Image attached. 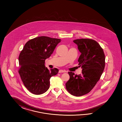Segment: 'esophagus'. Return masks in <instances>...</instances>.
Listing matches in <instances>:
<instances>
[{
	"mask_svg": "<svg viewBox=\"0 0 122 122\" xmlns=\"http://www.w3.org/2000/svg\"><path fill=\"white\" fill-rule=\"evenodd\" d=\"M66 71L64 70H59V73H61V72H66Z\"/></svg>",
	"mask_w": 122,
	"mask_h": 122,
	"instance_id": "obj_1",
	"label": "esophagus"
}]
</instances>
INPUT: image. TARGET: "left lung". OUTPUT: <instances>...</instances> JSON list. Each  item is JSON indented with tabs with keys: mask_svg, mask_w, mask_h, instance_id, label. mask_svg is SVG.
Masks as SVG:
<instances>
[{
	"mask_svg": "<svg viewBox=\"0 0 122 122\" xmlns=\"http://www.w3.org/2000/svg\"><path fill=\"white\" fill-rule=\"evenodd\" d=\"M81 53L78 62L82 74L68 72L70 79L66 83L67 91L79 97L90 92L99 80L105 66V56L102 48L96 41L81 38L73 41Z\"/></svg>",
	"mask_w": 122,
	"mask_h": 122,
	"instance_id": "1",
	"label": "left lung"
}]
</instances>
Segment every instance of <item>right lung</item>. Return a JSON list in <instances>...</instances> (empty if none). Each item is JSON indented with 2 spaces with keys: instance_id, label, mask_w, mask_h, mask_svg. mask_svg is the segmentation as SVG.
Segmentation results:
<instances>
[{
  "instance_id": "add662e5",
  "label": "right lung",
  "mask_w": 122,
  "mask_h": 122,
  "mask_svg": "<svg viewBox=\"0 0 122 122\" xmlns=\"http://www.w3.org/2000/svg\"><path fill=\"white\" fill-rule=\"evenodd\" d=\"M61 39L46 36L37 37L30 40L24 46L19 56L21 79L30 92L40 95L50 88V79L58 74L54 68L49 70L45 66V60L53 53Z\"/></svg>"
}]
</instances>
